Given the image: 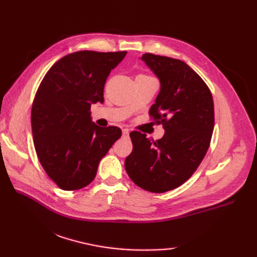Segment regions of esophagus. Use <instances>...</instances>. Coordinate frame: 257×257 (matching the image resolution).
<instances>
[{
  "mask_svg": "<svg viewBox=\"0 0 257 257\" xmlns=\"http://www.w3.org/2000/svg\"><path fill=\"white\" fill-rule=\"evenodd\" d=\"M128 136H129V130L122 129V137H128Z\"/></svg>",
  "mask_w": 257,
  "mask_h": 257,
  "instance_id": "obj_1",
  "label": "esophagus"
}]
</instances>
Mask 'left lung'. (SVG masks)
Masks as SVG:
<instances>
[{
	"label": "left lung",
	"mask_w": 257,
	"mask_h": 257,
	"mask_svg": "<svg viewBox=\"0 0 257 257\" xmlns=\"http://www.w3.org/2000/svg\"><path fill=\"white\" fill-rule=\"evenodd\" d=\"M141 61L160 81L149 113L166 132L156 141L130 134L134 148L124 168L141 189L163 193L187 181L203 160L214 128V105L209 87L184 62L154 54H144Z\"/></svg>",
	"instance_id": "left-lung-1"
}]
</instances>
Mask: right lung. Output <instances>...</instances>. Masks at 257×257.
<instances>
[{"mask_svg":"<svg viewBox=\"0 0 257 257\" xmlns=\"http://www.w3.org/2000/svg\"><path fill=\"white\" fill-rule=\"evenodd\" d=\"M125 54H69L53 65L38 87L31 117L35 150L48 177L63 190L88 185L121 137L117 127H98L90 106L103 102L106 79Z\"/></svg>","mask_w":257,"mask_h":257,"instance_id":"1","label":"right lung"}]
</instances>
